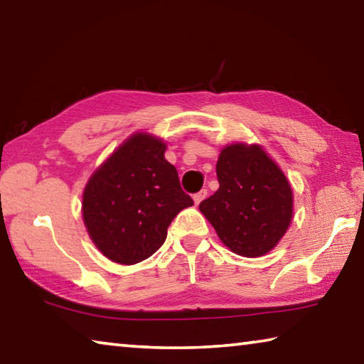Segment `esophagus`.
Masks as SVG:
<instances>
[{"label": "esophagus", "instance_id": "esophagus-1", "mask_svg": "<svg viewBox=\"0 0 364 364\" xmlns=\"http://www.w3.org/2000/svg\"><path fill=\"white\" fill-rule=\"evenodd\" d=\"M205 197H207V189H202V191H199V193L193 196L194 203H196V205H199V203L205 199Z\"/></svg>", "mask_w": 364, "mask_h": 364}]
</instances>
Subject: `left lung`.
<instances>
[{"instance_id": "left-lung-1", "label": "left lung", "mask_w": 364, "mask_h": 364, "mask_svg": "<svg viewBox=\"0 0 364 364\" xmlns=\"http://www.w3.org/2000/svg\"><path fill=\"white\" fill-rule=\"evenodd\" d=\"M220 181L199 210L232 253L257 257L277 247L293 218L289 181L259 144L224 146L216 162Z\"/></svg>"}]
</instances>
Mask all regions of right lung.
<instances>
[{"mask_svg":"<svg viewBox=\"0 0 364 364\" xmlns=\"http://www.w3.org/2000/svg\"><path fill=\"white\" fill-rule=\"evenodd\" d=\"M161 138L136 132L98 167L82 194L85 229L103 256L117 264L148 259L167 239L181 210L194 205L165 159Z\"/></svg>","mask_w":364,"mask_h":364,"instance_id":"add662e5","label":"right lung"}]
</instances>
